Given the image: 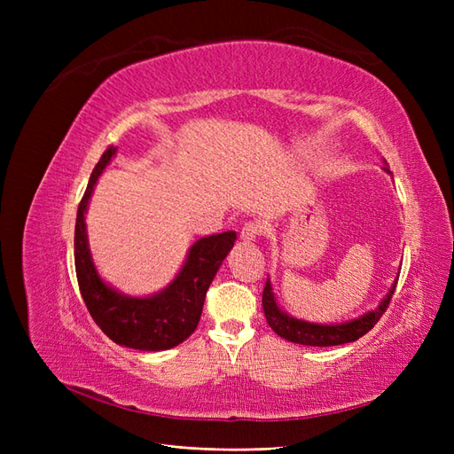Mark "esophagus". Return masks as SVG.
I'll list each match as a JSON object with an SVG mask.
<instances>
[{
	"instance_id": "34e87169",
	"label": "esophagus",
	"mask_w": 454,
	"mask_h": 454,
	"mask_svg": "<svg viewBox=\"0 0 454 454\" xmlns=\"http://www.w3.org/2000/svg\"><path fill=\"white\" fill-rule=\"evenodd\" d=\"M259 235H261V225L257 222H248V223H244V227L240 231V240L254 242Z\"/></svg>"
}]
</instances>
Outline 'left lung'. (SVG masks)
Segmentation results:
<instances>
[{"label":"left lung","mask_w":454,"mask_h":454,"mask_svg":"<svg viewBox=\"0 0 454 454\" xmlns=\"http://www.w3.org/2000/svg\"><path fill=\"white\" fill-rule=\"evenodd\" d=\"M390 174V170L384 167ZM395 284H392L390 292L387 294L380 301V305L375 310H369L360 318L345 322V324H332V325H324V324H310L305 320H297L294 316H287L278 303L277 297L272 294V286L270 280H267L263 287V310H265V318L267 324L272 327V332L280 335L282 339L297 342V345H305V347H337V345H345V342H354L360 337H364L369 329H373V325L380 320V316L384 310L388 309L392 295L395 292Z\"/></svg>","instance_id":"obj_1"}]
</instances>
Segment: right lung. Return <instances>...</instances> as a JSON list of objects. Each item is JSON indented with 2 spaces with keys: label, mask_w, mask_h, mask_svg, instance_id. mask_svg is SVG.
Instances as JSON below:
<instances>
[{
  "label": "right lung",
  "mask_w": 454,
  "mask_h": 454,
  "mask_svg": "<svg viewBox=\"0 0 454 454\" xmlns=\"http://www.w3.org/2000/svg\"><path fill=\"white\" fill-rule=\"evenodd\" d=\"M107 147L96 164L87 191L79 202L75 219V272L81 297L102 332L121 347L159 352L184 342L195 332L206 292L237 240L235 231L197 240L187 254L177 277L162 292L149 297H130L107 286L92 263L85 212L100 174L115 155Z\"/></svg>",
  "instance_id": "obj_1"
}]
</instances>
